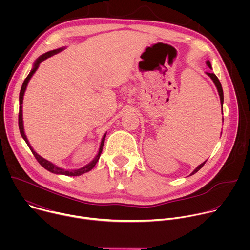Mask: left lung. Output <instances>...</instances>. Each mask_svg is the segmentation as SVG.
Wrapping results in <instances>:
<instances>
[{"label":"left lung","instance_id":"1","mask_svg":"<svg viewBox=\"0 0 250 250\" xmlns=\"http://www.w3.org/2000/svg\"><path fill=\"white\" fill-rule=\"evenodd\" d=\"M207 65L209 67V68H211V66H210V62L208 60L207 61ZM208 74V76H209L210 77V79L212 80V82L215 83V85H216V87H217V89H218V92H219V95H220V98H221V105H222V110H223V104H224V92H223V88H222V84H221V82H220V80L218 79V77L213 74V73H207ZM207 162V160L205 161V162H203L202 164H200L192 173H191V175H194L195 173H197L204 165H205V163Z\"/></svg>","mask_w":250,"mask_h":250}]
</instances>
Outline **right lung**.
Instances as JSON below:
<instances>
[{
    "instance_id": "right-lung-1",
    "label": "right lung",
    "mask_w": 250,
    "mask_h": 250,
    "mask_svg": "<svg viewBox=\"0 0 250 250\" xmlns=\"http://www.w3.org/2000/svg\"><path fill=\"white\" fill-rule=\"evenodd\" d=\"M62 49H63V48H59V49H55V50H51V51H48V52H46V53L42 54V56H40V57L37 59V61H35V63H34V65H33V68L31 69V71L29 72V74H28V75H27V77L24 79V81H23V83H22V86H21V92H20L19 128H20V132H21V134L22 138H23V139H24V141L26 142V145L28 146V147H29V149L31 150L32 154L34 155L35 159H37V160L39 161V163H40L43 168H45L46 170H48L49 172L54 173V174H60V175H66V176H80V175H82V174H84V173L89 172L90 170H92V169L94 168V166L96 165V163L98 162V160H99V158H100V156H101L102 150H103L104 142V137H105V134H106V133H104V135L103 136L102 141H101V146H100L99 152H98L97 156L93 159V161H92V162H90L88 165H86V166H84V167H82V168H80V169H77V170H64V169H61V168L57 167L56 165H54V164H53V163H51L50 161H48V160L44 159L43 157H42L41 155H39L37 152H35V151L32 149V147L30 146L29 142H28V140H27V138H26V136H25V134H24V131H23V124H22V105H21V104H22L23 95H24V92H25L26 86H27V84H28V81L30 80L31 76L34 74L35 71L38 70V68H39L40 64H41L43 60L47 59L48 57L52 56L53 54H56V53L60 52Z\"/></svg>"
}]
</instances>
